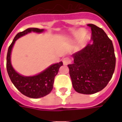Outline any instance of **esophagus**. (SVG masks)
<instances>
[{"label": "esophagus", "instance_id": "1", "mask_svg": "<svg viewBox=\"0 0 122 122\" xmlns=\"http://www.w3.org/2000/svg\"><path fill=\"white\" fill-rule=\"evenodd\" d=\"M63 63L65 65H69L71 63V60L69 57H65L63 59Z\"/></svg>", "mask_w": 122, "mask_h": 122}]
</instances>
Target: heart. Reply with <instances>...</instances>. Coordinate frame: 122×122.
<instances>
[{
	"instance_id": "1",
	"label": "heart",
	"mask_w": 122,
	"mask_h": 122,
	"mask_svg": "<svg viewBox=\"0 0 122 122\" xmlns=\"http://www.w3.org/2000/svg\"><path fill=\"white\" fill-rule=\"evenodd\" d=\"M86 33V31H85L84 29H79V30H78L76 32V33L75 34V36H76V38H80L82 37L83 35H84ZM90 38V36L89 35H87V34H86L84 38L82 39V42H84L85 40H87L88 38Z\"/></svg>"
}]
</instances>
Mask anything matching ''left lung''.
I'll return each mask as SVG.
<instances>
[{"instance_id": "obj_1", "label": "left lung", "mask_w": 122, "mask_h": 122, "mask_svg": "<svg viewBox=\"0 0 122 122\" xmlns=\"http://www.w3.org/2000/svg\"><path fill=\"white\" fill-rule=\"evenodd\" d=\"M93 42L72 55L69 74L76 92L93 94L104 89L112 77L116 57L112 40L101 28L88 24Z\"/></svg>"}]
</instances>
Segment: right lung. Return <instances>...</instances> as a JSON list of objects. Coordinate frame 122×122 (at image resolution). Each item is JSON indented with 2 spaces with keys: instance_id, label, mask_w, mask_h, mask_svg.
<instances>
[{
  "instance_id": "add662e5",
  "label": "right lung",
  "mask_w": 122,
  "mask_h": 122,
  "mask_svg": "<svg viewBox=\"0 0 122 122\" xmlns=\"http://www.w3.org/2000/svg\"><path fill=\"white\" fill-rule=\"evenodd\" d=\"M43 31L44 29H39L38 28H29L23 32L17 33L9 46L7 53V72L13 84L22 94L33 99L44 97L51 92L54 78L58 73L59 68L63 65V62L61 61L59 63L51 65L45 71L36 76H24L18 74L12 67L10 56L13 46L19 38L30 32H42Z\"/></svg>"
}]
</instances>
